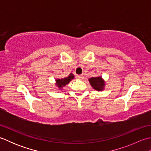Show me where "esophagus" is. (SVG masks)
<instances>
[{"instance_id": "34e87169", "label": "esophagus", "mask_w": 151, "mask_h": 151, "mask_svg": "<svg viewBox=\"0 0 151 151\" xmlns=\"http://www.w3.org/2000/svg\"><path fill=\"white\" fill-rule=\"evenodd\" d=\"M76 78H77L78 79L82 80V79H84V76H83V75H77V76H76Z\"/></svg>"}]
</instances>
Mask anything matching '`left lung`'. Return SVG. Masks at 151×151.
Masks as SVG:
<instances>
[{
    "label": "left lung",
    "mask_w": 151,
    "mask_h": 151,
    "mask_svg": "<svg viewBox=\"0 0 151 151\" xmlns=\"http://www.w3.org/2000/svg\"><path fill=\"white\" fill-rule=\"evenodd\" d=\"M89 82L90 83L93 88L97 91H102L104 87V81L102 80L101 76L98 77H92L89 79Z\"/></svg>",
    "instance_id": "8db88e82"
}]
</instances>
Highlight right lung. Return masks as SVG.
Returning a JSON list of instances; mask_svg holds the SVG:
<instances>
[{
  "label": "right lung",
  "mask_w": 151,
  "mask_h": 151,
  "mask_svg": "<svg viewBox=\"0 0 151 151\" xmlns=\"http://www.w3.org/2000/svg\"><path fill=\"white\" fill-rule=\"evenodd\" d=\"M74 76L73 74L70 73V75L67 76L66 78H61V79H57L56 80V86L58 87L59 88H62L64 86H66L68 83H69V82L71 81L72 79L74 78Z\"/></svg>",
  "instance_id": "add662e5"
}]
</instances>
